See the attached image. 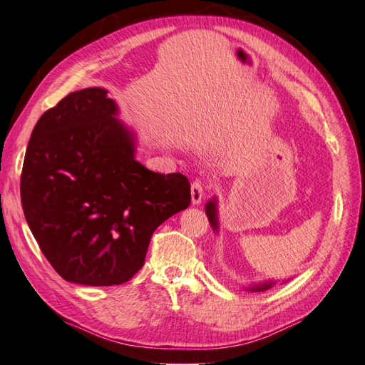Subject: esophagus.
Listing matches in <instances>:
<instances>
[{"label":"esophagus","mask_w":365,"mask_h":365,"mask_svg":"<svg viewBox=\"0 0 365 365\" xmlns=\"http://www.w3.org/2000/svg\"><path fill=\"white\" fill-rule=\"evenodd\" d=\"M204 192H205V185L202 180H195L191 183V200L192 204L197 205L202 202V197H204Z\"/></svg>","instance_id":"esophagus-1"}]
</instances>
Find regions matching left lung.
I'll list each match as a JSON object with an SVG mask.
<instances>
[{"instance_id": "obj_1", "label": "left lung", "mask_w": 365, "mask_h": 365, "mask_svg": "<svg viewBox=\"0 0 365 365\" xmlns=\"http://www.w3.org/2000/svg\"><path fill=\"white\" fill-rule=\"evenodd\" d=\"M205 213H207V218L208 221H210L213 230L218 232V212H216V200H210V202H207L205 205ZM274 285L273 281L269 282H263V284H257V285H252L250 287L251 292H265L268 289H271V287Z\"/></svg>"}]
</instances>
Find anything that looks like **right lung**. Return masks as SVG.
<instances>
[{"mask_svg": "<svg viewBox=\"0 0 365 365\" xmlns=\"http://www.w3.org/2000/svg\"><path fill=\"white\" fill-rule=\"evenodd\" d=\"M102 88L76 91L31 133L21 207L41 251L68 282L119 285L144 265L161 222L191 202L188 178L135 158V136Z\"/></svg>", "mask_w": 365, "mask_h": 365, "instance_id": "right-lung-1", "label": "right lung"}]
</instances>
